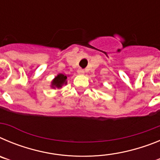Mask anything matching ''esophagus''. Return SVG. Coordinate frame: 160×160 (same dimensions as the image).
Instances as JSON below:
<instances>
[{
	"label": "esophagus",
	"mask_w": 160,
	"mask_h": 160,
	"mask_svg": "<svg viewBox=\"0 0 160 160\" xmlns=\"http://www.w3.org/2000/svg\"><path fill=\"white\" fill-rule=\"evenodd\" d=\"M78 74H82H82H84L85 73L84 70H82V69H78Z\"/></svg>",
	"instance_id": "1"
}]
</instances>
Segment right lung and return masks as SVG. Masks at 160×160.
I'll use <instances>...</instances> for the list:
<instances>
[{
    "mask_svg": "<svg viewBox=\"0 0 160 160\" xmlns=\"http://www.w3.org/2000/svg\"><path fill=\"white\" fill-rule=\"evenodd\" d=\"M67 77L68 76L64 73H58L54 78L52 80L50 87L53 89H61L62 86L67 84Z\"/></svg>",
    "mask_w": 160,
    "mask_h": 160,
    "instance_id": "right-lung-1",
    "label": "right lung"
}]
</instances>
